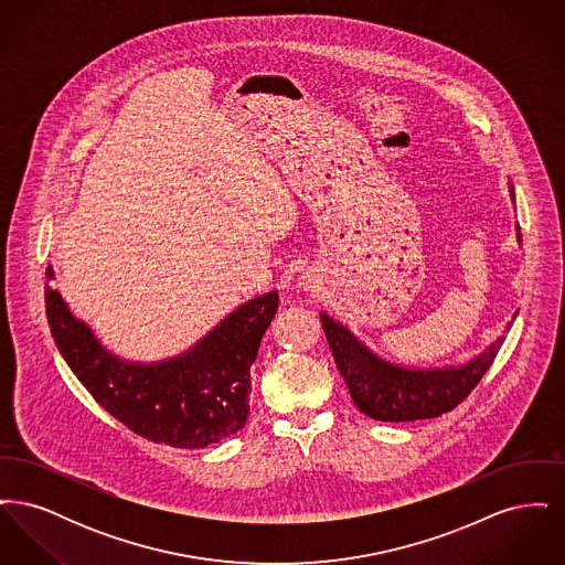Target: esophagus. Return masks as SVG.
Wrapping results in <instances>:
<instances>
[{"label": "esophagus", "instance_id": "1", "mask_svg": "<svg viewBox=\"0 0 565 565\" xmlns=\"http://www.w3.org/2000/svg\"><path fill=\"white\" fill-rule=\"evenodd\" d=\"M302 284H305V288H307V286H309V281H302Z\"/></svg>", "mask_w": 565, "mask_h": 565}]
</instances>
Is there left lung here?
I'll return each instance as SVG.
<instances>
[{"label":"left lung","instance_id":"1","mask_svg":"<svg viewBox=\"0 0 565 565\" xmlns=\"http://www.w3.org/2000/svg\"><path fill=\"white\" fill-rule=\"evenodd\" d=\"M516 231H521V226H516ZM320 320L351 401L376 422H417L454 411L479 385L504 343V337H500L489 350L461 369L408 371L379 360L375 353L360 345L348 328L326 313ZM511 326L512 322L507 326V332Z\"/></svg>","mask_w":565,"mask_h":565}]
</instances>
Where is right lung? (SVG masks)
Returning a JSON list of instances; mask_svg holds the SVG:
<instances>
[{"label":"right lung","mask_w":565,"mask_h":565,"mask_svg":"<svg viewBox=\"0 0 565 565\" xmlns=\"http://www.w3.org/2000/svg\"><path fill=\"white\" fill-rule=\"evenodd\" d=\"M46 316L54 343L95 403L137 436L180 449H201L242 430L263 334L275 318L277 292L242 305L186 355L137 366L111 358L74 320L46 269Z\"/></svg>","instance_id":"right-lung-1"}]
</instances>
